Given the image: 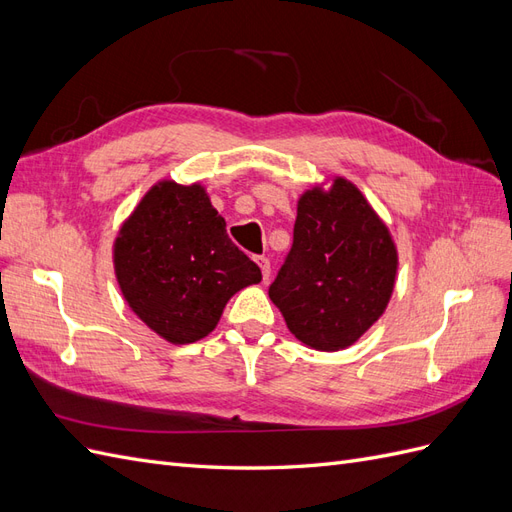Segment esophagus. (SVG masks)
Listing matches in <instances>:
<instances>
[{
    "label": "esophagus",
    "instance_id": "34e87169",
    "mask_svg": "<svg viewBox=\"0 0 512 512\" xmlns=\"http://www.w3.org/2000/svg\"><path fill=\"white\" fill-rule=\"evenodd\" d=\"M256 262H258V267H260V271H262V280H269V275H271V262H269V258H265V256H258L256 258Z\"/></svg>",
    "mask_w": 512,
    "mask_h": 512
}]
</instances>
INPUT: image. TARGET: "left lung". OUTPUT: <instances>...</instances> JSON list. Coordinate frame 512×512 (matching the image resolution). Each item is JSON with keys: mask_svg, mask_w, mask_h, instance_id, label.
<instances>
[{"mask_svg": "<svg viewBox=\"0 0 512 512\" xmlns=\"http://www.w3.org/2000/svg\"><path fill=\"white\" fill-rule=\"evenodd\" d=\"M397 269L389 226L350 179L335 175L299 196L292 250L269 297L303 346L337 352L386 312Z\"/></svg>", "mask_w": 512, "mask_h": 512, "instance_id": "left-lung-1", "label": "left lung"}]
</instances>
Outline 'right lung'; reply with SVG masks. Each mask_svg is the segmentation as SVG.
Listing matches in <instances>:
<instances>
[{
	"mask_svg": "<svg viewBox=\"0 0 512 512\" xmlns=\"http://www.w3.org/2000/svg\"><path fill=\"white\" fill-rule=\"evenodd\" d=\"M113 267L132 312L177 346L207 337L232 294L262 280L200 181L151 185L117 232Z\"/></svg>",
	"mask_w": 512,
	"mask_h": 512,
	"instance_id": "obj_1",
	"label": "right lung"
}]
</instances>
